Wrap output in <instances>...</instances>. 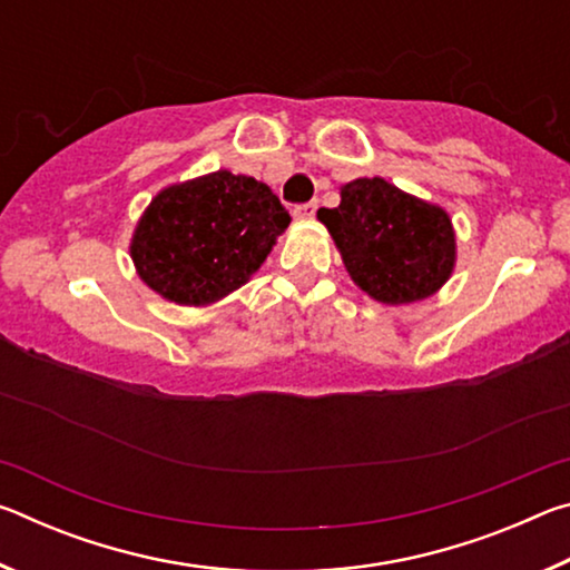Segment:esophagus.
Instances as JSON below:
<instances>
[{"label":"esophagus","mask_w":570,"mask_h":570,"mask_svg":"<svg viewBox=\"0 0 570 570\" xmlns=\"http://www.w3.org/2000/svg\"><path fill=\"white\" fill-rule=\"evenodd\" d=\"M316 208H320V204H316V200H308V204L294 206L292 214H294V218H298V220H306V218H314Z\"/></svg>","instance_id":"esophagus-1"}]
</instances>
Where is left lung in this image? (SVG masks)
<instances>
[{"mask_svg":"<svg viewBox=\"0 0 570 570\" xmlns=\"http://www.w3.org/2000/svg\"><path fill=\"white\" fill-rule=\"evenodd\" d=\"M356 286L384 304H412L435 294L455 264L448 214L407 196L384 178L342 188V204L320 208Z\"/></svg>","mask_w":570,"mask_h":570,"instance_id":"8db88e82","label":"left lung"}]
</instances>
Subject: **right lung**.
<instances>
[{
	"label": "right lung",
	"mask_w": 570,
	"mask_h": 570,
	"mask_svg": "<svg viewBox=\"0 0 570 570\" xmlns=\"http://www.w3.org/2000/svg\"><path fill=\"white\" fill-rule=\"evenodd\" d=\"M292 224L272 188L228 170L160 190L132 236V262L153 292L210 304L248 282Z\"/></svg>",
	"instance_id": "right-lung-1"
}]
</instances>
